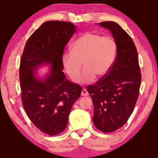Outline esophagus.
<instances>
[{"instance_id":"obj_1","label":"esophagus","mask_w":158,"mask_h":158,"mask_svg":"<svg viewBox=\"0 0 158 158\" xmlns=\"http://www.w3.org/2000/svg\"><path fill=\"white\" fill-rule=\"evenodd\" d=\"M88 95H89V93H88L87 90L85 89H83L81 90V95L82 96H87Z\"/></svg>"}]
</instances>
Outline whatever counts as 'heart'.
Here are the masks:
<instances>
[{
	"instance_id": "1",
	"label": "heart",
	"mask_w": 158,
	"mask_h": 158,
	"mask_svg": "<svg viewBox=\"0 0 158 158\" xmlns=\"http://www.w3.org/2000/svg\"><path fill=\"white\" fill-rule=\"evenodd\" d=\"M117 44L113 37L86 32L71 45L70 52L64 53L62 64L64 70L74 82L80 79L82 64L85 70L81 81L90 82L105 77L114 65Z\"/></svg>"
}]
</instances>
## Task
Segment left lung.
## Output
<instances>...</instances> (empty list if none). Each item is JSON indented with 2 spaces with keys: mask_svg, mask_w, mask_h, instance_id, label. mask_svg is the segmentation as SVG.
I'll return each instance as SVG.
<instances>
[{
  "mask_svg": "<svg viewBox=\"0 0 158 158\" xmlns=\"http://www.w3.org/2000/svg\"><path fill=\"white\" fill-rule=\"evenodd\" d=\"M100 24L110 30L117 44L114 65L105 77L86 87L94 106L93 121L103 132L123 126L135 108L141 81L137 48L131 37L114 21Z\"/></svg>",
  "mask_w": 158,
  "mask_h": 158,
  "instance_id": "8db88e82",
  "label": "left lung"
}]
</instances>
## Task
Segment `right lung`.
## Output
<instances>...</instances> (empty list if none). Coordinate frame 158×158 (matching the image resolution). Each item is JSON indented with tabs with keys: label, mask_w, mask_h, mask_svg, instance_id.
<instances>
[{
	"label": "right lung",
	"mask_w": 158,
	"mask_h": 158,
	"mask_svg": "<svg viewBox=\"0 0 158 158\" xmlns=\"http://www.w3.org/2000/svg\"><path fill=\"white\" fill-rule=\"evenodd\" d=\"M75 27L68 21H46L29 37L21 56L19 79L23 106L35 126L50 136L65 129L71 109L82 90L81 85L68 81L63 72V51ZM43 63L52 66L49 76L41 81L34 72Z\"/></svg>",
	"instance_id": "obj_1"
}]
</instances>
